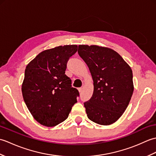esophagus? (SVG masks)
Returning <instances> with one entry per match:
<instances>
[{
  "label": "esophagus",
  "mask_w": 156,
  "mask_h": 156,
  "mask_svg": "<svg viewBox=\"0 0 156 156\" xmlns=\"http://www.w3.org/2000/svg\"><path fill=\"white\" fill-rule=\"evenodd\" d=\"M78 91H79V92H81L82 91V88H79L78 89Z\"/></svg>",
  "instance_id": "obj_1"
}]
</instances>
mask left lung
Returning a JSON list of instances; mask_svg holds the SVG:
<instances>
[{"label": "left lung", "mask_w": 156, "mask_h": 156, "mask_svg": "<svg viewBox=\"0 0 156 156\" xmlns=\"http://www.w3.org/2000/svg\"><path fill=\"white\" fill-rule=\"evenodd\" d=\"M78 53L87 64L93 80V94L84 103L88 118L101 125L114 123L123 114L133 94L131 67L117 51L108 48L79 45Z\"/></svg>", "instance_id": "1"}]
</instances>
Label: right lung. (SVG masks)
Instances as JSON below:
<instances>
[{
  "label": "right lung",
  "mask_w": 156,
  "mask_h": 156,
  "mask_svg": "<svg viewBox=\"0 0 156 156\" xmlns=\"http://www.w3.org/2000/svg\"><path fill=\"white\" fill-rule=\"evenodd\" d=\"M76 45H59L41 51L26 66L21 90L33 117L46 127H54L68 118L77 102L78 90L65 74Z\"/></svg>",
  "instance_id": "obj_1"
}]
</instances>
